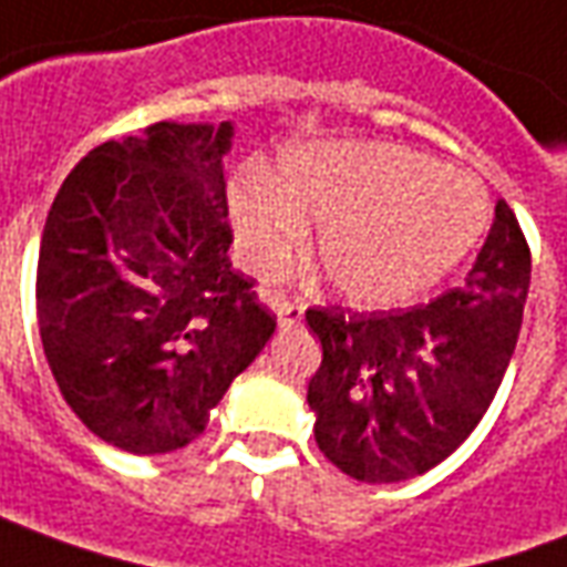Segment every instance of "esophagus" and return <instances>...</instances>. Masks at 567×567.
I'll list each match as a JSON object with an SVG mask.
<instances>
[{"label":"esophagus","mask_w":567,"mask_h":567,"mask_svg":"<svg viewBox=\"0 0 567 567\" xmlns=\"http://www.w3.org/2000/svg\"><path fill=\"white\" fill-rule=\"evenodd\" d=\"M275 315H277V323H280V327L290 329V327H299V323H302L305 308L299 302H280L275 308Z\"/></svg>","instance_id":"obj_1"}]
</instances>
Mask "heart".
<instances>
[{
    "label": "heart",
    "instance_id": "heart-1",
    "mask_svg": "<svg viewBox=\"0 0 567 567\" xmlns=\"http://www.w3.org/2000/svg\"><path fill=\"white\" fill-rule=\"evenodd\" d=\"M240 262L284 275L317 228L315 265L341 302L391 311L455 271L488 226L473 176L388 143H311L284 152L277 179L250 171L228 195Z\"/></svg>",
    "mask_w": 567,
    "mask_h": 567
}]
</instances>
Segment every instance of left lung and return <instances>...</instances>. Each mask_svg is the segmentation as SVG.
Here are the masks:
<instances>
[{"label": "left lung", "instance_id": "obj_1", "mask_svg": "<svg viewBox=\"0 0 567 567\" xmlns=\"http://www.w3.org/2000/svg\"><path fill=\"white\" fill-rule=\"evenodd\" d=\"M532 252L507 200L461 287L396 315L311 308L308 384L320 452L360 483L427 473L483 421L516 351Z\"/></svg>", "mask_w": 567, "mask_h": 567}]
</instances>
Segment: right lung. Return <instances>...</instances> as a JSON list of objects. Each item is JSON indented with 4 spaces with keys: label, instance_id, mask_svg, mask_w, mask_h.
Here are the masks:
<instances>
[{
    "label": "right lung",
    "instance_id": "obj_1",
    "mask_svg": "<svg viewBox=\"0 0 567 567\" xmlns=\"http://www.w3.org/2000/svg\"><path fill=\"white\" fill-rule=\"evenodd\" d=\"M235 124H148L72 167L48 213L35 311L87 431L131 455L198 436L277 320L231 268L223 158Z\"/></svg>",
    "mask_w": 567,
    "mask_h": 567
}]
</instances>
